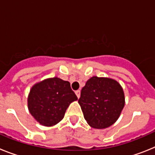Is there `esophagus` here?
<instances>
[{
  "label": "esophagus",
  "instance_id": "obj_1",
  "mask_svg": "<svg viewBox=\"0 0 155 155\" xmlns=\"http://www.w3.org/2000/svg\"><path fill=\"white\" fill-rule=\"evenodd\" d=\"M75 94H76V95H77V97H78V98H80V95H81V91L80 90H77L76 91H75Z\"/></svg>",
  "mask_w": 155,
  "mask_h": 155
}]
</instances>
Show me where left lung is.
Returning a JSON list of instances; mask_svg holds the SVG:
<instances>
[{
	"label": "left lung",
	"mask_w": 155,
	"mask_h": 155,
	"mask_svg": "<svg viewBox=\"0 0 155 155\" xmlns=\"http://www.w3.org/2000/svg\"><path fill=\"white\" fill-rule=\"evenodd\" d=\"M78 103L91 127L107 128L118 120L124 109V90L113 79L94 76L81 89Z\"/></svg>",
	"instance_id": "1"
}]
</instances>
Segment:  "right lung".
Instances as JSON below:
<instances>
[{
    "mask_svg": "<svg viewBox=\"0 0 155 155\" xmlns=\"http://www.w3.org/2000/svg\"><path fill=\"white\" fill-rule=\"evenodd\" d=\"M78 100L70 82L59 78L34 84L28 97V108L35 120L45 127L61 122L70 104Z\"/></svg>",
    "mask_w": 155,
    "mask_h": 155,
    "instance_id": "1",
    "label": "right lung"
}]
</instances>
